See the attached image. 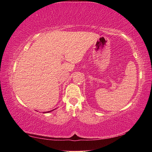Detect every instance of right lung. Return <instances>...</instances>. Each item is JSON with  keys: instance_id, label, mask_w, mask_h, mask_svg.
Returning <instances> with one entry per match:
<instances>
[{"instance_id": "1", "label": "right lung", "mask_w": 152, "mask_h": 152, "mask_svg": "<svg viewBox=\"0 0 152 152\" xmlns=\"http://www.w3.org/2000/svg\"><path fill=\"white\" fill-rule=\"evenodd\" d=\"M52 110H50V111H48L47 113H49V112H51V111H52Z\"/></svg>"}]
</instances>
